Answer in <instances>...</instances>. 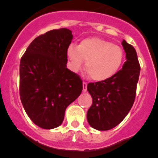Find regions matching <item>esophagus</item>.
I'll list each match as a JSON object with an SVG mask.
<instances>
[{"label":"esophagus","mask_w":158,"mask_h":158,"mask_svg":"<svg viewBox=\"0 0 158 158\" xmlns=\"http://www.w3.org/2000/svg\"><path fill=\"white\" fill-rule=\"evenodd\" d=\"M82 87H83V89H82V92H85L87 91V83L86 82H82Z\"/></svg>","instance_id":"1"}]
</instances>
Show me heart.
<instances>
[{
    "mask_svg": "<svg viewBox=\"0 0 158 158\" xmlns=\"http://www.w3.org/2000/svg\"><path fill=\"white\" fill-rule=\"evenodd\" d=\"M67 56L74 71L80 69L86 61L85 69L96 82L106 81L115 76L125 60L122 47L97 36L82 40L77 47L69 46Z\"/></svg>",
    "mask_w": 158,
    "mask_h": 158,
    "instance_id": "obj_1",
    "label": "heart"
}]
</instances>
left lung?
<instances>
[{
	"label": "left lung",
	"mask_w": 158,
	"mask_h": 158,
	"mask_svg": "<svg viewBox=\"0 0 158 158\" xmlns=\"http://www.w3.org/2000/svg\"><path fill=\"white\" fill-rule=\"evenodd\" d=\"M126 52V62L118 73L106 81L90 82L87 90L92 104L87 111L91 127L98 131L114 128L130 111L136 95L140 64L133 46L125 40L122 42Z\"/></svg>",
	"instance_id": "8db88e82"
}]
</instances>
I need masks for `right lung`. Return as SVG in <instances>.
I'll return each instance as SVG.
<instances>
[{"mask_svg":"<svg viewBox=\"0 0 158 158\" xmlns=\"http://www.w3.org/2000/svg\"><path fill=\"white\" fill-rule=\"evenodd\" d=\"M73 37L66 28L47 32L32 41L20 60V100L32 122L42 128L60 126L66 109L82 92L80 76L66 68Z\"/></svg>","mask_w":158,"mask_h":158,"instance_id":"add662e5","label":"right lung"}]
</instances>
